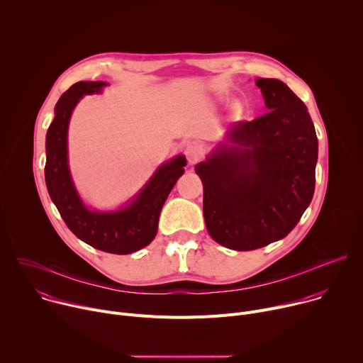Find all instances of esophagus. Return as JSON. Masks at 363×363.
Here are the masks:
<instances>
[{
    "label": "esophagus",
    "instance_id": "obj_1",
    "mask_svg": "<svg viewBox=\"0 0 363 363\" xmlns=\"http://www.w3.org/2000/svg\"><path fill=\"white\" fill-rule=\"evenodd\" d=\"M203 146L201 143H191L188 147H186V158H188V162L191 165H195L196 162H199L203 157Z\"/></svg>",
    "mask_w": 363,
    "mask_h": 363
}]
</instances>
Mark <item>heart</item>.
<instances>
[{
	"instance_id": "b5f03b06",
	"label": "heart",
	"mask_w": 363,
	"mask_h": 363,
	"mask_svg": "<svg viewBox=\"0 0 363 363\" xmlns=\"http://www.w3.org/2000/svg\"><path fill=\"white\" fill-rule=\"evenodd\" d=\"M233 111H234V113H240V112H241V106L238 105V103H234V105H233Z\"/></svg>"
}]
</instances>
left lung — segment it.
Returning a JSON list of instances; mask_svg holds the SVG:
<instances>
[{"instance_id":"obj_1","label":"left lung","mask_w":363,"mask_h":363,"mask_svg":"<svg viewBox=\"0 0 363 363\" xmlns=\"http://www.w3.org/2000/svg\"><path fill=\"white\" fill-rule=\"evenodd\" d=\"M267 113L233 123L195 167L203 218L221 245L250 251L284 238L315 194L318 136L304 103L277 79H257Z\"/></svg>"}]
</instances>
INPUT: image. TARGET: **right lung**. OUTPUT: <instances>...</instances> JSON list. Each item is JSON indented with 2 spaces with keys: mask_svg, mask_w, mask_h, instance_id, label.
<instances>
[{
  "mask_svg": "<svg viewBox=\"0 0 363 363\" xmlns=\"http://www.w3.org/2000/svg\"><path fill=\"white\" fill-rule=\"evenodd\" d=\"M105 82H77L62 94L45 136V185L70 231L86 244L112 254H130L155 238L162 206L184 175V155L162 164L125 208L112 213L89 210L80 199L67 164V129L72 112L84 94L100 93Z\"/></svg>",
  "mask_w": 363,
  "mask_h": 363,
  "instance_id": "1",
  "label": "right lung"
}]
</instances>
